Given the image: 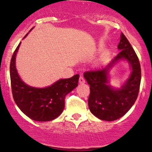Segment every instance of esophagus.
Instances as JSON below:
<instances>
[{"label": "esophagus", "instance_id": "1", "mask_svg": "<svg viewBox=\"0 0 152 152\" xmlns=\"http://www.w3.org/2000/svg\"><path fill=\"white\" fill-rule=\"evenodd\" d=\"M86 81H85L84 78L83 77V76H80L79 77V83H84Z\"/></svg>", "mask_w": 152, "mask_h": 152}]
</instances>
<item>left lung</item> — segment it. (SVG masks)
<instances>
[{"label":"left lung","instance_id":"1","mask_svg":"<svg viewBox=\"0 0 152 152\" xmlns=\"http://www.w3.org/2000/svg\"><path fill=\"white\" fill-rule=\"evenodd\" d=\"M120 52L105 67L86 71L85 79L90 86L88 104L91 112L99 119L112 121L128 112L137 100L140 87L141 66L135 51L123 34L118 45ZM120 60H126L132 67L130 77L120 89L108 84L110 69Z\"/></svg>","mask_w":152,"mask_h":152}]
</instances>
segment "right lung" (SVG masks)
<instances>
[{
    "instance_id": "obj_1",
    "label": "right lung",
    "mask_w": 152,
    "mask_h": 152,
    "mask_svg": "<svg viewBox=\"0 0 152 152\" xmlns=\"http://www.w3.org/2000/svg\"><path fill=\"white\" fill-rule=\"evenodd\" d=\"M20 45V43L15 48L10 64L12 94L15 104L24 114L34 121H49L55 119L64 111L66 96L78 86L79 75L60 79L46 88L29 86L20 79L15 68V56Z\"/></svg>"
}]
</instances>
